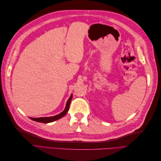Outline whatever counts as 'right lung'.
Masks as SVG:
<instances>
[{"instance_id":"1","label":"right lung","mask_w":161,"mask_h":161,"mask_svg":"<svg viewBox=\"0 0 161 161\" xmlns=\"http://www.w3.org/2000/svg\"><path fill=\"white\" fill-rule=\"evenodd\" d=\"M72 94H71L70 98L66 102V105L64 110L62 112H61V113L59 114H58V115H54V116H52V117H43V118H30L33 121H37V122L44 123V124L53 122V121L62 118V117H64L67 114L68 111H69V107H70V101L72 100Z\"/></svg>"}]
</instances>
